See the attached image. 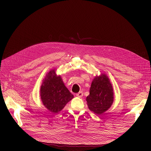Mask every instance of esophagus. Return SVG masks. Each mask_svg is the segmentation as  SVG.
Returning a JSON list of instances; mask_svg holds the SVG:
<instances>
[{
    "label": "esophagus",
    "instance_id": "1",
    "mask_svg": "<svg viewBox=\"0 0 151 151\" xmlns=\"http://www.w3.org/2000/svg\"><path fill=\"white\" fill-rule=\"evenodd\" d=\"M83 92H79L78 93H76V96H77V97H80V98L82 97H83Z\"/></svg>",
    "mask_w": 151,
    "mask_h": 151
}]
</instances>
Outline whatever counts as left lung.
<instances>
[{
	"instance_id": "1",
	"label": "left lung",
	"mask_w": 151,
	"mask_h": 151,
	"mask_svg": "<svg viewBox=\"0 0 151 151\" xmlns=\"http://www.w3.org/2000/svg\"><path fill=\"white\" fill-rule=\"evenodd\" d=\"M89 93L86 97L87 104L89 109L95 114L101 115L112 105L114 100L113 88L105 74L94 78Z\"/></svg>"
}]
</instances>
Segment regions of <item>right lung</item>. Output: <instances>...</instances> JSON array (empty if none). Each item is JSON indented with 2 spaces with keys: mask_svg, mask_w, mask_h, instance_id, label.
Here are the masks:
<instances>
[{
  "mask_svg": "<svg viewBox=\"0 0 151 151\" xmlns=\"http://www.w3.org/2000/svg\"><path fill=\"white\" fill-rule=\"evenodd\" d=\"M40 97L43 105L52 113H58L74 97L63 83L60 75L53 69L47 73L40 88Z\"/></svg>",
  "mask_w": 151,
  "mask_h": 151,
  "instance_id": "right-lung-1",
  "label": "right lung"
}]
</instances>
